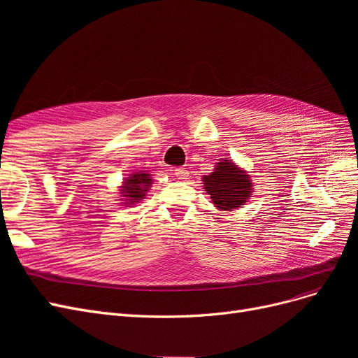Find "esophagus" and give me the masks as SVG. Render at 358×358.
Masks as SVG:
<instances>
[{
	"instance_id": "1",
	"label": "esophagus",
	"mask_w": 358,
	"mask_h": 358,
	"mask_svg": "<svg viewBox=\"0 0 358 358\" xmlns=\"http://www.w3.org/2000/svg\"><path fill=\"white\" fill-rule=\"evenodd\" d=\"M175 176L178 179H187L188 178V170L183 169V167H178V169H175Z\"/></svg>"
}]
</instances>
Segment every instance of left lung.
I'll return each mask as SVG.
<instances>
[{"instance_id":"1","label":"left lung","mask_w":358,"mask_h":358,"mask_svg":"<svg viewBox=\"0 0 358 358\" xmlns=\"http://www.w3.org/2000/svg\"><path fill=\"white\" fill-rule=\"evenodd\" d=\"M215 169L203 176L204 191L209 194L215 208L221 212H231L242 208L254 192V182L248 171L233 159L222 158L215 162Z\"/></svg>"}]
</instances>
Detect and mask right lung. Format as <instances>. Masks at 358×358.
Wrapping results in <instances>:
<instances>
[{"label": "right lung", "mask_w": 358, "mask_h": 358, "mask_svg": "<svg viewBox=\"0 0 358 358\" xmlns=\"http://www.w3.org/2000/svg\"><path fill=\"white\" fill-rule=\"evenodd\" d=\"M152 178H150L146 170L134 171L128 175L119 187V204L125 206V208H133L134 204L140 203L146 197V192L152 187Z\"/></svg>", "instance_id": "add662e5"}]
</instances>
